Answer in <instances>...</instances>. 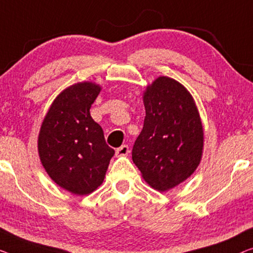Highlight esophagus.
<instances>
[{
    "label": "esophagus",
    "instance_id": "1",
    "mask_svg": "<svg viewBox=\"0 0 253 253\" xmlns=\"http://www.w3.org/2000/svg\"><path fill=\"white\" fill-rule=\"evenodd\" d=\"M128 153H129V146L124 144L120 146V148H118L116 150V154L118 157H125V156H128Z\"/></svg>",
    "mask_w": 253,
    "mask_h": 253
}]
</instances>
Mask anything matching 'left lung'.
Segmentation results:
<instances>
[{"label":"left lung","mask_w":253,"mask_h":253,"mask_svg":"<svg viewBox=\"0 0 253 253\" xmlns=\"http://www.w3.org/2000/svg\"><path fill=\"white\" fill-rule=\"evenodd\" d=\"M145 118L131 158L143 178L159 191L170 190L200 164L203 130L192 95L178 82L159 77L144 93Z\"/></svg>","instance_id":"obj_1"}]
</instances>
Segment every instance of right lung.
<instances>
[{
  "instance_id": "1",
  "label": "right lung",
  "mask_w": 253,
  "mask_h": 253,
  "mask_svg": "<svg viewBox=\"0 0 253 253\" xmlns=\"http://www.w3.org/2000/svg\"><path fill=\"white\" fill-rule=\"evenodd\" d=\"M101 87L78 83L63 90L45 116L39 136V153L54 182L77 195L88 194L102 184L115 150L89 109Z\"/></svg>"
}]
</instances>
